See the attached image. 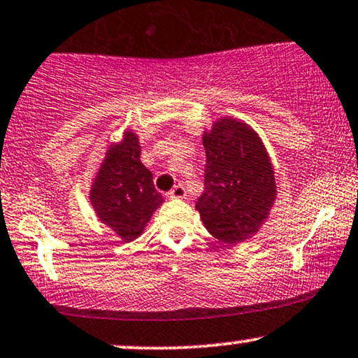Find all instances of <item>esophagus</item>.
Segmentation results:
<instances>
[{
  "label": "esophagus",
  "instance_id": "34e87169",
  "mask_svg": "<svg viewBox=\"0 0 358 358\" xmlns=\"http://www.w3.org/2000/svg\"><path fill=\"white\" fill-rule=\"evenodd\" d=\"M185 193H187V192H185V187H183L182 183H178L169 193V198H171V200H180V198H185Z\"/></svg>",
  "mask_w": 358,
  "mask_h": 358
}]
</instances>
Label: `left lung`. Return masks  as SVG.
<instances>
[{
    "label": "left lung",
    "mask_w": 358,
    "mask_h": 358,
    "mask_svg": "<svg viewBox=\"0 0 358 358\" xmlns=\"http://www.w3.org/2000/svg\"><path fill=\"white\" fill-rule=\"evenodd\" d=\"M206 152L205 192L196 201L213 238L239 244L268 221L278 185L264 143L246 122L221 117L203 132Z\"/></svg>",
    "instance_id": "left-lung-1"
}]
</instances>
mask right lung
I'll use <instances>...</instances> for the list:
<instances>
[{"label": "right lung", "instance_id": "add662e5", "mask_svg": "<svg viewBox=\"0 0 358 358\" xmlns=\"http://www.w3.org/2000/svg\"><path fill=\"white\" fill-rule=\"evenodd\" d=\"M140 153L138 137L125 129L120 142L107 147L89 192L99 221L124 243L137 239L164 203V196L153 187L152 171L140 162Z\"/></svg>", "mask_w": 358, "mask_h": 358}]
</instances>
